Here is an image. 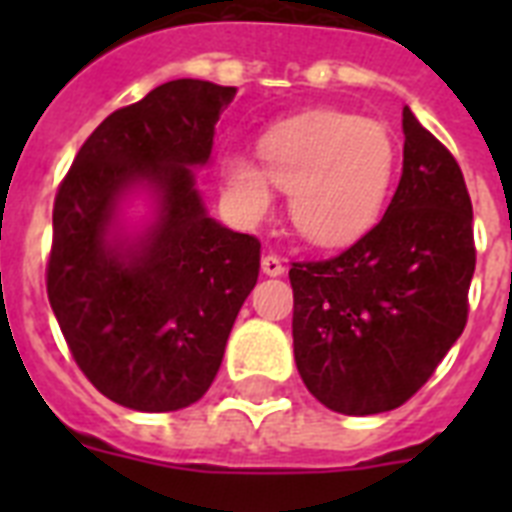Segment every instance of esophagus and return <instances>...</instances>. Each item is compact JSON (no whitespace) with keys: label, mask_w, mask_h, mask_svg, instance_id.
<instances>
[{"label":"esophagus","mask_w":512,"mask_h":512,"mask_svg":"<svg viewBox=\"0 0 512 512\" xmlns=\"http://www.w3.org/2000/svg\"><path fill=\"white\" fill-rule=\"evenodd\" d=\"M260 268H263L265 276H281V273L287 271V268H284V263H281V257H276V255H265L263 263H260Z\"/></svg>","instance_id":"34e87169"}]
</instances>
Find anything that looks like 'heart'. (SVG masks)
<instances>
[{"label": "heart", "mask_w": 512, "mask_h": 512, "mask_svg": "<svg viewBox=\"0 0 512 512\" xmlns=\"http://www.w3.org/2000/svg\"><path fill=\"white\" fill-rule=\"evenodd\" d=\"M263 167L247 154L223 159L225 193L247 220L273 204V185L289 193L297 233L316 247H345L364 236L388 201L396 140L382 122L319 108L273 124L260 138Z\"/></svg>", "instance_id": "b5f03b06"}]
</instances>
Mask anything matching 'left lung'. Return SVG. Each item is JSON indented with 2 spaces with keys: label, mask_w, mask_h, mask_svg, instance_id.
<instances>
[{
  "label": "left lung",
  "mask_w": 512,
  "mask_h": 512,
  "mask_svg": "<svg viewBox=\"0 0 512 512\" xmlns=\"http://www.w3.org/2000/svg\"><path fill=\"white\" fill-rule=\"evenodd\" d=\"M473 204L454 156L404 108V170L372 231L319 263H292L297 372L332 412L396 409L468 321Z\"/></svg>",
  "instance_id": "left-lung-1"
}]
</instances>
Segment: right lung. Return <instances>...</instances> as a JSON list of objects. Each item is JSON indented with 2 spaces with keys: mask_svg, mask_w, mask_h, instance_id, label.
I'll return each mask as SVG.
<instances>
[{
  "mask_svg": "<svg viewBox=\"0 0 512 512\" xmlns=\"http://www.w3.org/2000/svg\"><path fill=\"white\" fill-rule=\"evenodd\" d=\"M236 87L175 79L84 140L52 207L47 297L87 380L135 412L199 401L260 273V241L209 217L196 188ZM149 199L130 226L123 209Z\"/></svg>",
  "mask_w": 512,
  "mask_h": 512,
  "instance_id": "add662e5",
  "label": "right lung"
}]
</instances>
